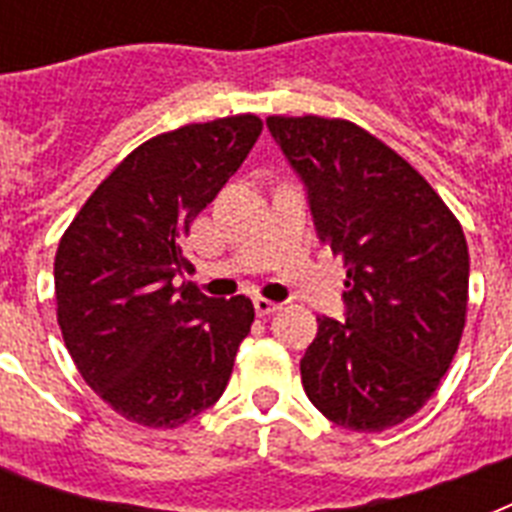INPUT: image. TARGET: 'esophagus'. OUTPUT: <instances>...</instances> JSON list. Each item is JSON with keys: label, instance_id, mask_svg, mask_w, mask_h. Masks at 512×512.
I'll use <instances>...</instances> for the list:
<instances>
[{"label": "esophagus", "instance_id": "obj_1", "mask_svg": "<svg viewBox=\"0 0 512 512\" xmlns=\"http://www.w3.org/2000/svg\"><path fill=\"white\" fill-rule=\"evenodd\" d=\"M281 305L273 303V300H265V297H255V313L257 316H271V313L279 311Z\"/></svg>", "mask_w": 512, "mask_h": 512}]
</instances>
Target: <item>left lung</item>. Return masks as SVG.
Returning <instances> with one entry per match:
<instances>
[{
	"mask_svg": "<svg viewBox=\"0 0 512 512\" xmlns=\"http://www.w3.org/2000/svg\"><path fill=\"white\" fill-rule=\"evenodd\" d=\"M324 247L348 268L342 321L319 316L300 374L327 420L377 433L436 393L468 311V244L428 180L366 130L271 116Z\"/></svg>",
	"mask_w": 512,
	"mask_h": 512,
	"instance_id": "obj_1",
	"label": "left lung"
}]
</instances>
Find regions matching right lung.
<instances>
[{"label":"right lung","mask_w":512,"mask_h":512,"mask_svg":"<svg viewBox=\"0 0 512 512\" xmlns=\"http://www.w3.org/2000/svg\"><path fill=\"white\" fill-rule=\"evenodd\" d=\"M263 132L252 114L188 124L138 146L95 188L55 255V300L84 382L127 420L177 428L215 404L255 321L252 300H215L183 239Z\"/></svg>","instance_id":"obj_1"}]
</instances>
